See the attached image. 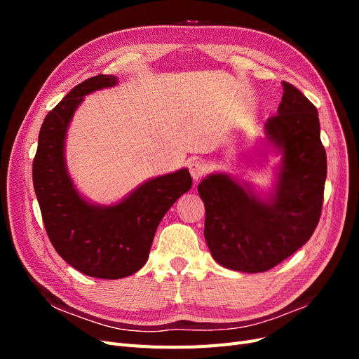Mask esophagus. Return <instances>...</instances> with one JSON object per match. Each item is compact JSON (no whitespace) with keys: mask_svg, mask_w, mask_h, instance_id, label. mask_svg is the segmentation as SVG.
<instances>
[{"mask_svg":"<svg viewBox=\"0 0 359 359\" xmlns=\"http://www.w3.org/2000/svg\"><path fill=\"white\" fill-rule=\"evenodd\" d=\"M189 170H190V175L194 181H198L203 177L205 173V165L201 160H191L189 163Z\"/></svg>","mask_w":359,"mask_h":359,"instance_id":"obj_1","label":"esophagus"}]
</instances>
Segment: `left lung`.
Wrapping results in <instances>:
<instances>
[{"mask_svg":"<svg viewBox=\"0 0 359 359\" xmlns=\"http://www.w3.org/2000/svg\"><path fill=\"white\" fill-rule=\"evenodd\" d=\"M278 114L266 119V144L281 154L266 199L226 173L198 186L205 205V241L217 264L241 273H264L306 244L319 223L327 180L318 109L283 82Z\"/></svg>","mask_w":359,"mask_h":359,"instance_id":"1","label":"left lung"}]
</instances>
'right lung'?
Returning <instances> with one entry per match:
<instances>
[{
  "mask_svg": "<svg viewBox=\"0 0 359 359\" xmlns=\"http://www.w3.org/2000/svg\"><path fill=\"white\" fill-rule=\"evenodd\" d=\"M99 74L76 85L46 115L32 161V182L43 223L57 253L82 274L116 280L135 274L149 256L157 226L175 201L191 189L187 169L149 180L115 205L85 201L64 158L67 127L83 95L116 85Z\"/></svg>",
  "mask_w": 359,
  "mask_h": 359,
  "instance_id": "right-lung-1",
  "label": "right lung"
}]
</instances>
